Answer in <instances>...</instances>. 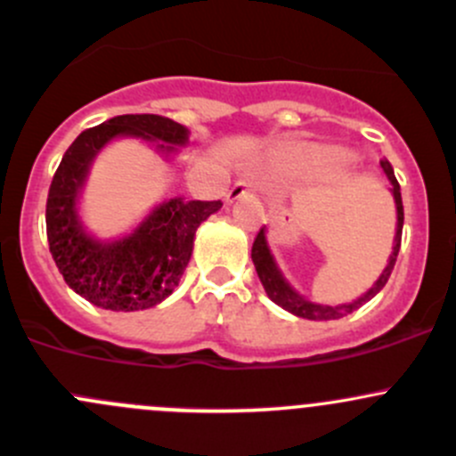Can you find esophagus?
Masks as SVG:
<instances>
[{"label":"esophagus","instance_id":"esophagus-1","mask_svg":"<svg viewBox=\"0 0 456 456\" xmlns=\"http://www.w3.org/2000/svg\"><path fill=\"white\" fill-rule=\"evenodd\" d=\"M254 190V185H251L249 181H236L232 185V190L227 191V202H233V200H238V199H242V196H247L249 194V191Z\"/></svg>","mask_w":456,"mask_h":456}]
</instances>
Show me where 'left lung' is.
<instances>
[{
  "label": "left lung",
  "mask_w": 456,
  "mask_h": 456,
  "mask_svg": "<svg viewBox=\"0 0 456 456\" xmlns=\"http://www.w3.org/2000/svg\"><path fill=\"white\" fill-rule=\"evenodd\" d=\"M381 167H384L386 176H388L390 185H393V196H395V205H397V233H395V247H393V256H390L388 260V266L384 269V273L379 275V280L375 282V287L370 289L366 296L357 297L355 302H351V305H339V306H322V305H315V302H309L305 300V297L300 296V293L293 291L291 287H289L287 280L282 278V273H280V269L275 266L273 262V256H271L269 247H266V240H265V227L257 232L256 240H254V247H251V260H254V266L257 271V278H260L262 287H265L266 296L271 297V300L275 302L278 306H282L284 311H289V314L297 315V317H305V320H339V317L353 314V311L360 309L362 305H366V302L372 300V297L377 296V293L381 291V289L386 287V282H388L390 273H393L395 269V262H397V254H399V247H402V227H403V205H402V190H399V183L397 178H395V172H393V165L388 163L386 159L379 160Z\"/></svg>",
  "instance_id": "8db88e82"
}]
</instances>
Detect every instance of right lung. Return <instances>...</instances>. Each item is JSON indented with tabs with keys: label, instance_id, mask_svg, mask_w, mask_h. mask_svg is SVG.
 <instances>
[{
	"label": "right lung",
	"instance_id": "add662e5",
	"mask_svg": "<svg viewBox=\"0 0 456 456\" xmlns=\"http://www.w3.org/2000/svg\"><path fill=\"white\" fill-rule=\"evenodd\" d=\"M114 136H142L185 145L187 130L160 114H123L81 132L66 150L45 202L50 254L66 284L87 302L110 311H142L163 302L181 280L202 220L223 207L220 200L172 199L156 207L134 233L99 242L84 232L77 194L96 151Z\"/></svg>",
	"mask_w": 456,
	"mask_h": 456
}]
</instances>
